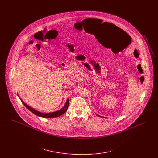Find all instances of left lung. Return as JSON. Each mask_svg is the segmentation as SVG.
<instances>
[{"label":"left lung","mask_w":158,"mask_h":158,"mask_svg":"<svg viewBox=\"0 0 158 158\" xmlns=\"http://www.w3.org/2000/svg\"><path fill=\"white\" fill-rule=\"evenodd\" d=\"M106 23V22H105V23ZM111 24H113V23H111ZM101 25H102V24H101ZM113 25H114V24H113ZM115 26H116V25H115ZM116 27H117V26H116ZM98 116H99V115H98Z\"/></svg>","instance_id":"1"}]
</instances>
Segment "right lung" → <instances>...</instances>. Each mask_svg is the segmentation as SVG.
Instances as JSON below:
<instances>
[{
    "instance_id": "1",
    "label": "right lung",
    "mask_w": 158,
    "mask_h": 158,
    "mask_svg": "<svg viewBox=\"0 0 158 158\" xmlns=\"http://www.w3.org/2000/svg\"><path fill=\"white\" fill-rule=\"evenodd\" d=\"M21 101H22L23 104L25 105L32 113H34V114H35L36 115H38L39 117H44V118H54V117H57L59 116H60L61 115L64 114L67 111L68 106H69V99H68L67 101H66V102L65 104V105L63 106V108H62L60 110H59L57 111H56V112H54V113L44 114V113H40L37 111H36L35 110L31 108L30 106H29L28 105L25 104L22 100H21Z\"/></svg>"
}]
</instances>
